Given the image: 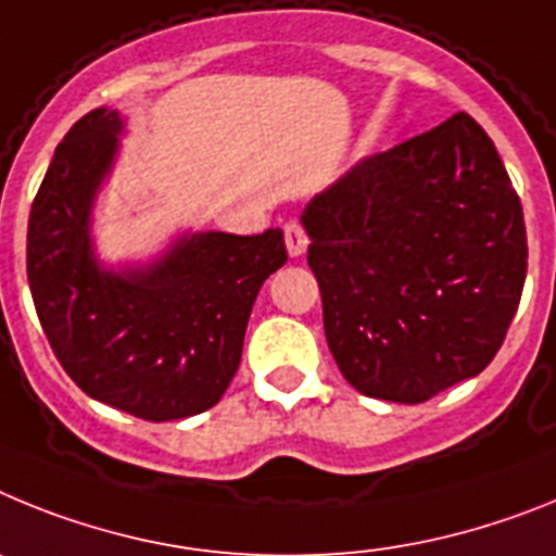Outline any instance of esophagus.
<instances>
[{"label":"esophagus","instance_id":"obj_1","mask_svg":"<svg viewBox=\"0 0 556 556\" xmlns=\"http://www.w3.org/2000/svg\"><path fill=\"white\" fill-rule=\"evenodd\" d=\"M282 235L288 254H291V257H302L307 251V235L305 229H302V224H299V220H285Z\"/></svg>","mask_w":556,"mask_h":556}]
</instances>
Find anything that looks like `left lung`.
Returning a JSON list of instances; mask_svg holds the SVG:
<instances>
[{"mask_svg":"<svg viewBox=\"0 0 556 556\" xmlns=\"http://www.w3.org/2000/svg\"><path fill=\"white\" fill-rule=\"evenodd\" d=\"M338 369L361 394L425 403L486 369L526 279V224L470 114L355 164L302 212Z\"/></svg>","mask_w":556,"mask_h":556,"instance_id":"8db88e82","label":"left lung"}]
</instances>
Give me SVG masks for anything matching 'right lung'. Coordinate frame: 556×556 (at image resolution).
I'll list each match as a JSON object with an SVG mask.
<instances>
[{
	"instance_id": "add662e5",
	"label": "right lung",
	"mask_w": 556,
	"mask_h": 556,
	"mask_svg": "<svg viewBox=\"0 0 556 556\" xmlns=\"http://www.w3.org/2000/svg\"><path fill=\"white\" fill-rule=\"evenodd\" d=\"M123 134L94 109L55 148L27 224V282L55 358L89 397L148 422L224 397L260 288L288 260L282 231L185 235L139 268H103L91 206Z\"/></svg>"
}]
</instances>
